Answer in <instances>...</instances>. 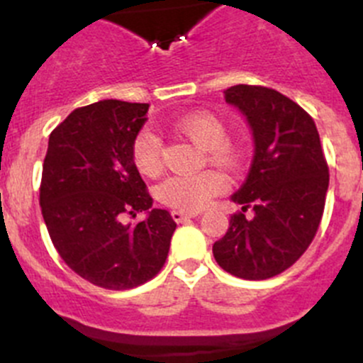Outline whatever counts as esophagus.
<instances>
[{
  "label": "esophagus",
  "mask_w": 363,
  "mask_h": 363,
  "mask_svg": "<svg viewBox=\"0 0 363 363\" xmlns=\"http://www.w3.org/2000/svg\"><path fill=\"white\" fill-rule=\"evenodd\" d=\"M200 212L195 211V212H184V211H172V218H174L175 223H184L188 221V219L191 218H196Z\"/></svg>",
  "instance_id": "1"
}]
</instances>
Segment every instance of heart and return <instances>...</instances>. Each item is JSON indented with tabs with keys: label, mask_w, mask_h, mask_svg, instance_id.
<instances>
[{
	"label": "heart",
	"mask_w": 363,
	"mask_h": 363,
	"mask_svg": "<svg viewBox=\"0 0 363 363\" xmlns=\"http://www.w3.org/2000/svg\"><path fill=\"white\" fill-rule=\"evenodd\" d=\"M177 130L200 149L208 160L233 170L239 167V152L228 144V130L214 113L196 112L177 123ZM133 161L147 177H155L163 168L161 140L151 130H142L133 142ZM226 179L219 172L205 170L193 175H174L160 186V199L170 207L195 212L205 207L212 196L225 191Z\"/></svg>",
	"instance_id": "b5f03b06"
}]
</instances>
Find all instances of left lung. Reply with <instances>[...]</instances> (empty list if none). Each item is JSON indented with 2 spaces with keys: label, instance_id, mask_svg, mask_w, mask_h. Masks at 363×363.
<instances>
[{
  "label": "left lung",
  "instance_id": "obj_1",
  "mask_svg": "<svg viewBox=\"0 0 363 363\" xmlns=\"http://www.w3.org/2000/svg\"><path fill=\"white\" fill-rule=\"evenodd\" d=\"M225 100L246 117L255 156L232 195L242 212L230 218L212 252L232 276L269 279L290 269L316 235L328 189L327 160L313 117L279 91L239 84L225 91Z\"/></svg>",
  "mask_w": 363,
  "mask_h": 363
}]
</instances>
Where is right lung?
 I'll list each match as a JSON object with an SVG mask.
<instances>
[{
    "label": "right lung",
    "mask_w": 363,
    "mask_h": 363,
    "mask_svg": "<svg viewBox=\"0 0 363 363\" xmlns=\"http://www.w3.org/2000/svg\"><path fill=\"white\" fill-rule=\"evenodd\" d=\"M149 104L104 100L75 108L49 137L40 205L65 263L96 286L130 290L160 272L175 221L152 208L133 161ZM147 211L144 222L122 223Z\"/></svg>",
    "instance_id": "add662e5"
}]
</instances>
